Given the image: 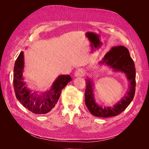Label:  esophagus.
<instances>
[{"label": "esophagus", "instance_id": "34e87169", "mask_svg": "<svg viewBox=\"0 0 149 149\" xmlns=\"http://www.w3.org/2000/svg\"><path fill=\"white\" fill-rule=\"evenodd\" d=\"M84 74V71L83 69H78L75 71L74 75L76 77H81V76H83Z\"/></svg>", "mask_w": 149, "mask_h": 149}]
</instances>
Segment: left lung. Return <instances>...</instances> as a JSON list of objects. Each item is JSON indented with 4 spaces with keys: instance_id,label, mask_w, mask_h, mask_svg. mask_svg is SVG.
<instances>
[{
    "instance_id": "8db88e82",
    "label": "left lung",
    "mask_w": 149,
    "mask_h": 149,
    "mask_svg": "<svg viewBox=\"0 0 149 149\" xmlns=\"http://www.w3.org/2000/svg\"><path fill=\"white\" fill-rule=\"evenodd\" d=\"M106 65L114 71H120L125 74L130 83L129 89L123 99L113 107H102L96 103L93 94V83L91 79H86L85 104L91 114L100 118H110L119 115L124 111L132 102L136 91V68L129 52L124 46L112 48L100 63Z\"/></svg>"
}]
</instances>
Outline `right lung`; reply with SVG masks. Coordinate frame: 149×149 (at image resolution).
<instances>
[{
	"instance_id": "1",
	"label": "right lung",
	"mask_w": 149,
	"mask_h": 149,
	"mask_svg": "<svg viewBox=\"0 0 149 149\" xmlns=\"http://www.w3.org/2000/svg\"><path fill=\"white\" fill-rule=\"evenodd\" d=\"M24 52H21L15 61L13 69V87L16 97L25 108L34 114H45L55 106L59 100L61 90L72 78L70 75H60L54 81L52 86L47 91L38 94L31 93L24 81Z\"/></svg>"
}]
</instances>
